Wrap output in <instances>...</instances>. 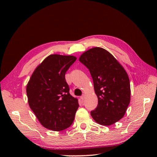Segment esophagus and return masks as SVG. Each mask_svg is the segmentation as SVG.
<instances>
[{
	"instance_id": "1",
	"label": "esophagus",
	"mask_w": 157,
	"mask_h": 157,
	"mask_svg": "<svg viewBox=\"0 0 157 157\" xmlns=\"http://www.w3.org/2000/svg\"><path fill=\"white\" fill-rule=\"evenodd\" d=\"M85 98H86V95L85 94H83L82 96H81V97H80V98L82 100H84Z\"/></svg>"
}]
</instances>
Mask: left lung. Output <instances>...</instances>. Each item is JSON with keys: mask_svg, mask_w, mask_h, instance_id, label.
<instances>
[{"mask_svg": "<svg viewBox=\"0 0 157 157\" xmlns=\"http://www.w3.org/2000/svg\"><path fill=\"white\" fill-rule=\"evenodd\" d=\"M87 67L93 79L98 105L90 114L102 125L119 121L130 102V84L125 70L107 51L95 47L84 52L79 59Z\"/></svg>", "mask_w": 157, "mask_h": 157, "instance_id": "1", "label": "left lung"}]
</instances>
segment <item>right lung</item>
<instances>
[{
    "instance_id": "obj_1",
    "label": "right lung",
    "mask_w": 157,
    "mask_h": 157,
    "mask_svg": "<svg viewBox=\"0 0 157 157\" xmlns=\"http://www.w3.org/2000/svg\"><path fill=\"white\" fill-rule=\"evenodd\" d=\"M76 59L73 56H48L34 70L27 85L29 107L48 129L62 131L74 120L78 101L69 94L65 75Z\"/></svg>"
}]
</instances>
